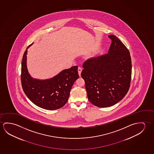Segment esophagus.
Wrapping results in <instances>:
<instances>
[{
    "mask_svg": "<svg viewBox=\"0 0 154 154\" xmlns=\"http://www.w3.org/2000/svg\"><path fill=\"white\" fill-rule=\"evenodd\" d=\"M78 73L79 76H81V72H82V69L80 67H79L78 69Z\"/></svg>",
    "mask_w": 154,
    "mask_h": 154,
    "instance_id": "1",
    "label": "esophagus"
}]
</instances>
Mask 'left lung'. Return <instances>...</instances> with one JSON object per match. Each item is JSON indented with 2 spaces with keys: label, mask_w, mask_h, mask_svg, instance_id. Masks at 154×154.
<instances>
[{
  "label": "left lung",
  "mask_w": 154,
  "mask_h": 154,
  "mask_svg": "<svg viewBox=\"0 0 154 154\" xmlns=\"http://www.w3.org/2000/svg\"><path fill=\"white\" fill-rule=\"evenodd\" d=\"M108 54L88 59L81 77L88 100L93 105L110 107L122 100L130 87L132 63L128 50L118 37L110 35Z\"/></svg>",
  "instance_id": "obj_1"
}]
</instances>
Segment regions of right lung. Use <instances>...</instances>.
<instances>
[{"label": "right lung", "instance_id": "add662e5", "mask_svg": "<svg viewBox=\"0 0 154 154\" xmlns=\"http://www.w3.org/2000/svg\"><path fill=\"white\" fill-rule=\"evenodd\" d=\"M27 47L21 63V84L23 91L35 105L46 110H56L66 104L72 85L79 78L77 66L64 69L57 75L46 80L32 78L27 67Z\"/></svg>", "mask_w": 154, "mask_h": 154}]
</instances>
